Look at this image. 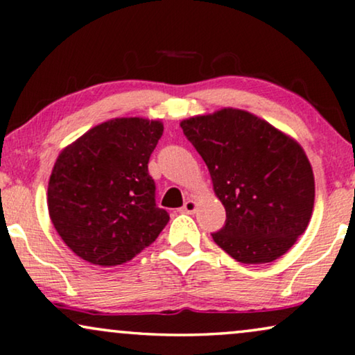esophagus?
I'll return each mask as SVG.
<instances>
[{
  "mask_svg": "<svg viewBox=\"0 0 355 355\" xmlns=\"http://www.w3.org/2000/svg\"><path fill=\"white\" fill-rule=\"evenodd\" d=\"M196 207H198V205H196V201L195 200H190V198H188V200L183 202V206H182V212H185V214H193V212L196 211Z\"/></svg>",
  "mask_w": 355,
  "mask_h": 355,
  "instance_id": "esophagus-1",
  "label": "esophagus"
}]
</instances>
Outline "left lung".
Listing matches in <instances>:
<instances>
[{
    "mask_svg": "<svg viewBox=\"0 0 355 355\" xmlns=\"http://www.w3.org/2000/svg\"><path fill=\"white\" fill-rule=\"evenodd\" d=\"M209 168L225 207L214 242L240 263L281 258L309 225L315 178L305 150L266 120L239 108H220L180 123Z\"/></svg>",
    "mask_w": 355,
    "mask_h": 355,
    "instance_id": "left-lung-1",
    "label": "left lung"
}]
</instances>
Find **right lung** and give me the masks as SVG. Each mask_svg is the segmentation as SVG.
I'll return each instance as SVG.
<instances>
[{
    "label": "right lung",
    "mask_w": 355,
    "mask_h": 355,
    "mask_svg": "<svg viewBox=\"0 0 355 355\" xmlns=\"http://www.w3.org/2000/svg\"><path fill=\"white\" fill-rule=\"evenodd\" d=\"M162 133L159 120L113 118L60 153L49 180V214L84 261L103 268L130 261L167 225L148 172Z\"/></svg>",
    "instance_id": "obj_1"
}]
</instances>
